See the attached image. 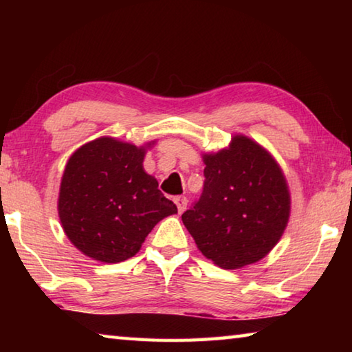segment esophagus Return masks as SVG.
Here are the masks:
<instances>
[{"mask_svg":"<svg viewBox=\"0 0 352 352\" xmlns=\"http://www.w3.org/2000/svg\"><path fill=\"white\" fill-rule=\"evenodd\" d=\"M175 205H177V210H178V212L182 214L184 210H186L188 200L184 199V197H177V199H175Z\"/></svg>","mask_w":352,"mask_h":352,"instance_id":"obj_1","label":"esophagus"}]
</instances>
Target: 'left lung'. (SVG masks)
I'll return each mask as SVG.
<instances>
[{
    "label": "left lung",
    "instance_id": "1",
    "mask_svg": "<svg viewBox=\"0 0 352 352\" xmlns=\"http://www.w3.org/2000/svg\"><path fill=\"white\" fill-rule=\"evenodd\" d=\"M201 197L182 220L206 259L225 270L254 264L281 239L290 217V190L273 155L245 135L204 153Z\"/></svg>",
    "mask_w": 352,
    "mask_h": 352
}]
</instances>
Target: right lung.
<instances>
[{"label":"right lung","mask_w":352,"mask_h":352,"mask_svg":"<svg viewBox=\"0 0 352 352\" xmlns=\"http://www.w3.org/2000/svg\"><path fill=\"white\" fill-rule=\"evenodd\" d=\"M146 146L100 136L80 146L65 166L57 210L71 243L88 258L118 264L140 252L174 201L142 168Z\"/></svg>","instance_id":"add662e5"}]
</instances>
